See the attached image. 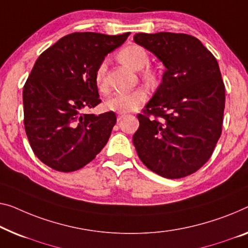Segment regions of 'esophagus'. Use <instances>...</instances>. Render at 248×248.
I'll use <instances>...</instances> for the list:
<instances>
[{
  "label": "esophagus",
  "mask_w": 248,
  "mask_h": 248,
  "mask_svg": "<svg viewBox=\"0 0 248 248\" xmlns=\"http://www.w3.org/2000/svg\"><path fill=\"white\" fill-rule=\"evenodd\" d=\"M124 117H125V113H121V112H118V113H117V119H118V121L123 119Z\"/></svg>",
  "instance_id": "1"
}]
</instances>
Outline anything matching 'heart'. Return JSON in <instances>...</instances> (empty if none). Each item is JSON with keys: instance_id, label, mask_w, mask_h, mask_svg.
<instances>
[{"instance_id": "obj_1", "label": "heart", "mask_w": 248, "mask_h": 248, "mask_svg": "<svg viewBox=\"0 0 248 248\" xmlns=\"http://www.w3.org/2000/svg\"><path fill=\"white\" fill-rule=\"evenodd\" d=\"M118 57H119L120 61L123 63H124L132 70L142 69L143 66L147 65L148 61H149V55H148L147 51L142 46H137V44H130V46L123 47L119 51ZM106 75L107 62L102 61L98 65L94 75V83L97 86L98 90L101 92H106L108 90V83H107ZM143 77L149 82H154L157 78V73L154 70L147 69L145 73H143ZM146 100L147 92L140 88L131 91L116 92V93H113L106 101V108L108 110H111V111L125 113L138 109Z\"/></svg>"}]
</instances>
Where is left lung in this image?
Returning <instances> with one entry per match:
<instances>
[{
    "label": "left lung",
    "mask_w": 248,
    "mask_h": 248,
    "mask_svg": "<svg viewBox=\"0 0 248 248\" xmlns=\"http://www.w3.org/2000/svg\"><path fill=\"white\" fill-rule=\"evenodd\" d=\"M134 41L166 68L160 86L138 114L132 137L137 154L165 178L191 175L209 159L221 135L225 86L218 62L185 33H137Z\"/></svg>",
    "instance_id": "8db88e82"
}]
</instances>
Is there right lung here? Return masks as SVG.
Instances as JSON below:
<instances>
[{"mask_svg": "<svg viewBox=\"0 0 248 248\" xmlns=\"http://www.w3.org/2000/svg\"><path fill=\"white\" fill-rule=\"evenodd\" d=\"M129 34L71 33L35 61L23 88L24 128L33 153L50 168L76 171L108 142L116 113L82 111L101 102L95 70Z\"/></svg>", "mask_w": 248, "mask_h": 248, "instance_id": "obj_1", "label": "right lung"}]
</instances>
